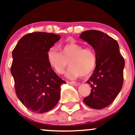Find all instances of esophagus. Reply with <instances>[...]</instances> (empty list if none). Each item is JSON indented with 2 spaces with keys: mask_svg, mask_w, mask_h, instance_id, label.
Returning <instances> with one entry per match:
<instances>
[{
  "mask_svg": "<svg viewBox=\"0 0 135 135\" xmlns=\"http://www.w3.org/2000/svg\"><path fill=\"white\" fill-rule=\"evenodd\" d=\"M69 83L71 84V85H75V86H78V85H79V83H77V82H70Z\"/></svg>",
  "mask_w": 135,
  "mask_h": 135,
  "instance_id": "esophagus-1",
  "label": "esophagus"
}]
</instances>
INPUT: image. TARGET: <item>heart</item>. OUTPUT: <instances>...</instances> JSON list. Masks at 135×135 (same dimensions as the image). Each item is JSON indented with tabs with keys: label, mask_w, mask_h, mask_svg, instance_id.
Instances as JSON below:
<instances>
[{
	"label": "heart",
	"mask_w": 135,
	"mask_h": 135,
	"mask_svg": "<svg viewBox=\"0 0 135 135\" xmlns=\"http://www.w3.org/2000/svg\"><path fill=\"white\" fill-rule=\"evenodd\" d=\"M61 53L56 47H50L46 52L50 66L56 73L62 74L69 62L70 66L66 75L70 79L88 77L95 69L97 57L94 50L85 48L73 41H68L60 45Z\"/></svg>",
	"instance_id": "obj_1"
}]
</instances>
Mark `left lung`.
Listing matches in <instances>:
<instances>
[{
    "mask_svg": "<svg viewBox=\"0 0 135 135\" xmlns=\"http://www.w3.org/2000/svg\"><path fill=\"white\" fill-rule=\"evenodd\" d=\"M79 37L93 46L97 57V66L86 81L91 92L83 101L91 108L101 110L112 103L122 88L125 60L117 41L106 33L89 30Z\"/></svg>",
    "mask_w": 135,
    "mask_h": 135,
    "instance_id": "8db88e82",
    "label": "left lung"
}]
</instances>
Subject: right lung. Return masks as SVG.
Instances as JSON below:
<instances>
[{
  "instance_id": "right-lung-1",
  "label": "right lung",
  "mask_w": 135,
  "mask_h": 135,
  "mask_svg": "<svg viewBox=\"0 0 135 135\" xmlns=\"http://www.w3.org/2000/svg\"><path fill=\"white\" fill-rule=\"evenodd\" d=\"M60 36L45 32L29 33L20 39L12 51L11 73L16 95L35 113L52 110L60 98V78L49 65L46 52Z\"/></svg>"
}]
</instances>
